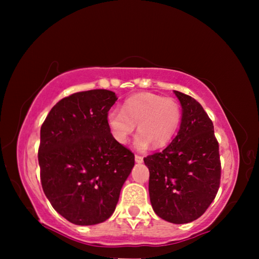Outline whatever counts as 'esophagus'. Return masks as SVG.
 Listing matches in <instances>:
<instances>
[{"label": "esophagus", "instance_id": "34e87169", "mask_svg": "<svg viewBox=\"0 0 259 259\" xmlns=\"http://www.w3.org/2000/svg\"><path fill=\"white\" fill-rule=\"evenodd\" d=\"M135 161L137 162V163H142V162H143V156L136 154V155H135Z\"/></svg>", "mask_w": 259, "mask_h": 259}]
</instances>
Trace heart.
<instances>
[{"instance_id":"1","label":"heart","mask_w":259,"mask_h":259,"mask_svg":"<svg viewBox=\"0 0 259 259\" xmlns=\"http://www.w3.org/2000/svg\"><path fill=\"white\" fill-rule=\"evenodd\" d=\"M182 117L181 104L176 99L155 94H138L126 99L121 111H109L107 124L114 139L122 145L128 143L137 124L139 134L135 146L143 150L151 144L152 147L159 148L175 137Z\"/></svg>"}]
</instances>
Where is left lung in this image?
<instances>
[{
  "instance_id": "obj_1",
  "label": "left lung",
  "mask_w": 259,
  "mask_h": 259,
  "mask_svg": "<svg viewBox=\"0 0 259 259\" xmlns=\"http://www.w3.org/2000/svg\"><path fill=\"white\" fill-rule=\"evenodd\" d=\"M175 95L183 108L181 129L163 151L144 162L153 210L166 222L186 224L202 216L216 198L222 166L208 114L191 96L176 90Z\"/></svg>"
}]
</instances>
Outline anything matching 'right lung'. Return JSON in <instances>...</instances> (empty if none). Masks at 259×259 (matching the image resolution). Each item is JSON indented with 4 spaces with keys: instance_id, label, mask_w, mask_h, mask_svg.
<instances>
[{
    "instance_id": "obj_1",
    "label": "right lung",
    "mask_w": 259,
    "mask_h": 259,
    "mask_svg": "<svg viewBox=\"0 0 259 259\" xmlns=\"http://www.w3.org/2000/svg\"><path fill=\"white\" fill-rule=\"evenodd\" d=\"M117 100L96 89L59 100L41 126L38 164L43 192L57 212L75 225L112 216L135 155L111 134L107 114Z\"/></svg>"
}]
</instances>
